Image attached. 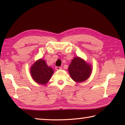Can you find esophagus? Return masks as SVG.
Listing matches in <instances>:
<instances>
[{
  "label": "esophagus",
  "instance_id": "34e87169",
  "mask_svg": "<svg viewBox=\"0 0 125 125\" xmlns=\"http://www.w3.org/2000/svg\"><path fill=\"white\" fill-rule=\"evenodd\" d=\"M62 69V68L60 67H56V69L57 71H59V70H61V69Z\"/></svg>",
  "mask_w": 125,
  "mask_h": 125
}]
</instances>
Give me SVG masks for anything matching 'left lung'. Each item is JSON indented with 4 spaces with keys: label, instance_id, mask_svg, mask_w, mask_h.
Segmentation results:
<instances>
[{
    "label": "left lung",
    "instance_id": "1",
    "mask_svg": "<svg viewBox=\"0 0 125 125\" xmlns=\"http://www.w3.org/2000/svg\"><path fill=\"white\" fill-rule=\"evenodd\" d=\"M92 70V65L79 57L74 58L68 67L69 75L77 83L87 80L90 77Z\"/></svg>",
    "mask_w": 125,
    "mask_h": 125
}]
</instances>
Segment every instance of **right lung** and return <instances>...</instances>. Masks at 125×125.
Returning a JSON list of instances; mask_svg holds the SVG:
<instances>
[{
  "label": "right lung",
  "mask_w": 125,
  "mask_h": 125,
  "mask_svg": "<svg viewBox=\"0 0 125 125\" xmlns=\"http://www.w3.org/2000/svg\"><path fill=\"white\" fill-rule=\"evenodd\" d=\"M53 73V69L48 66L46 61L41 58L36 61L30 68L31 77L35 82L41 85L47 84Z\"/></svg>",
  "instance_id": "add662e5"
}]
</instances>
